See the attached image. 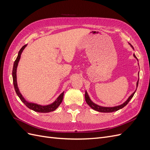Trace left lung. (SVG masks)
Masks as SVG:
<instances>
[{"label":"left lung","mask_w":150,"mask_h":150,"mask_svg":"<svg viewBox=\"0 0 150 150\" xmlns=\"http://www.w3.org/2000/svg\"><path fill=\"white\" fill-rule=\"evenodd\" d=\"M130 45H131V44H130ZM131 46L133 47V49H134L133 47L132 46H131ZM133 56H134V57L135 58L137 59V57H136V56L134 55V54H133ZM138 81H138L137 84V87H138ZM135 92H136V91H134L132 94L131 95V96L128 98V99H127V100H126L123 104H121V105H120V106H115V107L108 108V107H103V106H100L97 105V104L94 103L91 100L89 97V96H88V93H87V92H86V93H85V99H86V103H87V104H88V105H89L91 108L92 109H93V110H96V111H99V112H111L116 111H117V110H120V109H121V108H124V107L126 105V104L129 102V101L131 100V98H132L133 97Z\"/></svg>","instance_id":"left-lung-1"}]
</instances>
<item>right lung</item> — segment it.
<instances>
[{
    "instance_id": "1",
    "label": "right lung",
    "mask_w": 150,
    "mask_h": 150,
    "mask_svg": "<svg viewBox=\"0 0 150 150\" xmlns=\"http://www.w3.org/2000/svg\"><path fill=\"white\" fill-rule=\"evenodd\" d=\"M27 44L24 45V46L22 47L18 53V56L16 58V61H14V63H13V69H12V78H13V86H14V89L16 92V94H17V96H19L21 100L22 101V103H24L25 105L28 107V108L30 109V110H33L36 112H49L53 111L58 108V106L60 105V104L62 103V99H63V96H64V92L62 93L59 96L56 100L54 101L53 103L49 104V105L46 106H41L39 105V104H37L35 103H29L27 101L25 100V99L22 96V95L21 94L19 88L17 87V76H16V71H17V67L18 66V63H19V59L21 58V55L23 51V50L24 48L26 47Z\"/></svg>"
}]
</instances>
